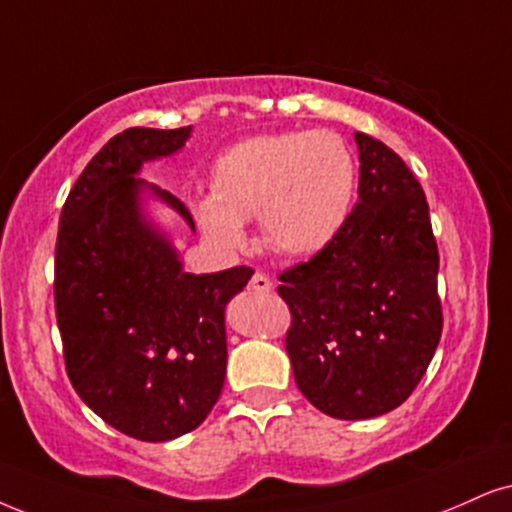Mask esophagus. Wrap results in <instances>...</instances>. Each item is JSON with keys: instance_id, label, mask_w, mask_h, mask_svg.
<instances>
[{"instance_id": "obj_1", "label": "esophagus", "mask_w": 512, "mask_h": 512, "mask_svg": "<svg viewBox=\"0 0 512 512\" xmlns=\"http://www.w3.org/2000/svg\"><path fill=\"white\" fill-rule=\"evenodd\" d=\"M249 289H251V292H256V294H268L270 289H273V282H270V277H268V275L256 273L254 277H251Z\"/></svg>"}]
</instances>
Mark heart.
<instances>
[{"instance_id":"obj_1","label":"heart","mask_w":512,"mask_h":512,"mask_svg":"<svg viewBox=\"0 0 512 512\" xmlns=\"http://www.w3.org/2000/svg\"><path fill=\"white\" fill-rule=\"evenodd\" d=\"M356 194V159L337 132H275L232 144L197 201L204 230L227 249L246 244L244 220L285 256L323 251L344 230Z\"/></svg>"}]
</instances>
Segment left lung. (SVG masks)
Segmentation results:
<instances>
[{
    "instance_id": "1",
    "label": "left lung",
    "mask_w": 512,
    "mask_h": 512,
    "mask_svg": "<svg viewBox=\"0 0 512 512\" xmlns=\"http://www.w3.org/2000/svg\"><path fill=\"white\" fill-rule=\"evenodd\" d=\"M361 180L344 230L277 287L301 394L339 420L399 408L441 337L439 251L420 182L396 151L356 132Z\"/></svg>"
}]
</instances>
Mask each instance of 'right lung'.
<instances>
[{"instance_id":"add662e5","label":"right lung","mask_w":512,"mask_h":512,"mask_svg":"<svg viewBox=\"0 0 512 512\" xmlns=\"http://www.w3.org/2000/svg\"><path fill=\"white\" fill-rule=\"evenodd\" d=\"M192 125L111 137L75 182L59 220L54 304L73 389L113 430L170 441L197 430L225 382V306L254 270H182L178 249L144 213L156 199L194 230L166 189L137 178L185 147Z\"/></svg>"}]
</instances>
